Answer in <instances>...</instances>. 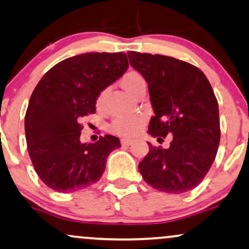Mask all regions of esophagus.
<instances>
[{
	"instance_id": "1",
	"label": "esophagus",
	"mask_w": 249,
	"mask_h": 249,
	"mask_svg": "<svg viewBox=\"0 0 249 249\" xmlns=\"http://www.w3.org/2000/svg\"><path fill=\"white\" fill-rule=\"evenodd\" d=\"M121 142H122V145L130 146V145H132L133 139H131V138H123V139L121 140Z\"/></svg>"
}]
</instances>
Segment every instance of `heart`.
<instances>
[{
    "label": "heart",
    "instance_id": "heart-1",
    "mask_svg": "<svg viewBox=\"0 0 249 249\" xmlns=\"http://www.w3.org/2000/svg\"><path fill=\"white\" fill-rule=\"evenodd\" d=\"M122 87L126 90L128 94L134 95L140 87L146 86L145 79L140 73L136 71H128L124 74V76L121 80ZM107 90H102L100 95L97 96V106L100 107L103 103L104 96H106ZM145 125V119L142 116H119L116 117L110 124V130L113 133L119 134V136L130 137L139 132Z\"/></svg>",
    "mask_w": 249,
    "mask_h": 249
}]
</instances>
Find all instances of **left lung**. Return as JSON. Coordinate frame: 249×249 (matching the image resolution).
Wrapping results in <instances>:
<instances>
[{
	"instance_id": "8db88e82",
	"label": "left lung",
	"mask_w": 249,
	"mask_h": 249,
	"mask_svg": "<svg viewBox=\"0 0 249 249\" xmlns=\"http://www.w3.org/2000/svg\"><path fill=\"white\" fill-rule=\"evenodd\" d=\"M130 64L145 77L155 116L148 133L168 148L148 143L139 163L147 184L168 194L196 188L213 163L220 142L218 102L202 71L182 60L130 51Z\"/></svg>"
}]
</instances>
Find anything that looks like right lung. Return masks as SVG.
<instances>
[{
    "label": "right lung",
    "instance_id": "right-lung-1",
    "mask_svg": "<svg viewBox=\"0 0 249 249\" xmlns=\"http://www.w3.org/2000/svg\"><path fill=\"white\" fill-rule=\"evenodd\" d=\"M128 67L125 53H85L53 66L36 86L25 113L28 152L39 178L51 189L73 193L96 183L107 159L121 147L106 134L81 143V118L95 113L97 96Z\"/></svg>",
    "mask_w": 249,
    "mask_h": 249
}]
</instances>
